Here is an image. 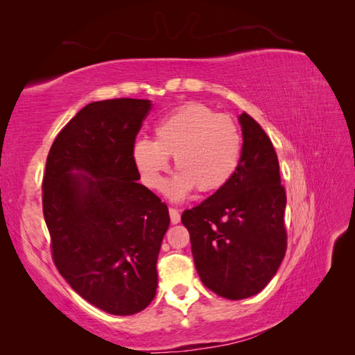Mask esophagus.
Masks as SVG:
<instances>
[{
    "label": "esophagus",
    "instance_id": "obj_1",
    "mask_svg": "<svg viewBox=\"0 0 355 355\" xmlns=\"http://www.w3.org/2000/svg\"><path fill=\"white\" fill-rule=\"evenodd\" d=\"M170 219H171V223H179L180 222V214L176 208H170Z\"/></svg>",
    "mask_w": 355,
    "mask_h": 355
}]
</instances>
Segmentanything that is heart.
Here are the masks:
<instances>
[{"mask_svg":"<svg viewBox=\"0 0 355 355\" xmlns=\"http://www.w3.org/2000/svg\"><path fill=\"white\" fill-rule=\"evenodd\" d=\"M242 133L228 114L193 103L178 108L155 125V141L139 139L133 146V159L144 184L159 190L173 156L178 175L167 191L182 199L194 188L214 193L225 187L242 156Z\"/></svg>","mask_w":355,"mask_h":355,"instance_id":"heart-1","label":"heart"}]
</instances>
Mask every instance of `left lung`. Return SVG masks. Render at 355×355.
I'll return each instance as SVG.
<instances>
[{
  "label": "left lung",
  "mask_w": 355,
  "mask_h": 355,
  "mask_svg": "<svg viewBox=\"0 0 355 355\" xmlns=\"http://www.w3.org/2000/svg\"><path fill=\"white\" fill-rule=\"evenodd\" d=\"M239 121L243 146L234 176L180 218L202 284L230 300L262 291L286 252V193L277 155L248 113Z\"/></svg>",
  "instance_id": "left-lung-1"
}]
</instances>
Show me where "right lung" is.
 <instances>
[{
	"instance_id": "right-lung-1",
	"label": "right lung",
	"mask_w": 355,
	"mask_h": 355,
	"mask_svg": "<svg viewBox=\"0 0 355 355\" xmlns=\"http://www.w3.org/2000/svg\"><path fill=\"white\" fill-rule=\"evenodd\" d=\"M150 110L148 99L133 98L85 105L58 133L42 178L55 266L83 299L114 315L155 299L170 225L167 205L137 184L133 146Z\"/></svg>"
}]
</instances>
